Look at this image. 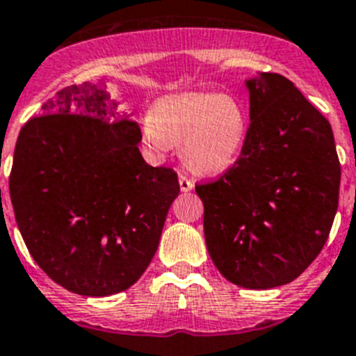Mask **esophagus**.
<instances>
[{"instance_id": "1", "label": "esophagus", "mask_w": 356, "mask_h": 356, "mask_svg": "<svg viewBox=\"0 0 356 356\" xmlns=\"http://www.w3.org/2000/svg\"><path fill=\"white\" fill-rule=\"evenodd\" d=\"M178 181H180V191H181V193H189V191L195 189V181L191 180V178H187V176H185V175L178 176Z\"/></svg>"}]
</instances>
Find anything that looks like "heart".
Returning <instances> with one entry per match:
<instances>
[{"instance_id": "heart-1", "label": "heart", "mask_w": 356, "mask_h": 356, "mask_svg": "<svg viewBox=\"0 0 356 356\" xmlns=\"http://www.w3.org/2000/svg\"><path fill=\"white\" fill-rule=\"evenodd\" d=\"M143 142L154 152L181 143V160L196 175L216 176L233 165L248 136V113L231 94L180 92L156 99L142 120Z\"/></svg>"}]
</instances>
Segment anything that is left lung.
Here are the masks:
<instances>
[{
	"mask_svg": "<svg viewBox=\"0 0 356 356\" xmlns=\"http://www.w3.org/2000/svg\"><path fill=\"white\" fill-rule=\"evenodd\" d=\"M248 136L216 181L196 185L211 260L229 282L273 289L318 257L339 209L340 161L330 122L293 81L245 79Z\"/></svg>",
	"mask_w": 356,
	"mask_h": 356,
	"instance_id": "1",
	"label": "left lung"
}]
</instances>
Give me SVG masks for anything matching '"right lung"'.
Listing matches in <instances>:
<instances>
[{"label": "right lung", "instance_id": "obj_1", "mask_svg": "<svg viewBox=\"0 0 356 356\" xmlns=\"http://www.w3.org/2000/svg\"><path fill=\"white\" fill-rule=\"evenodd\" d=\"M116 107L102 79L70 85L23 125L14 149L19 233L38 266L76 295L138 282L180 195L176 172L145 163L142 131Z\"/></svg>", "mask_w": 356, "mask_h": 356}]
</instances>
